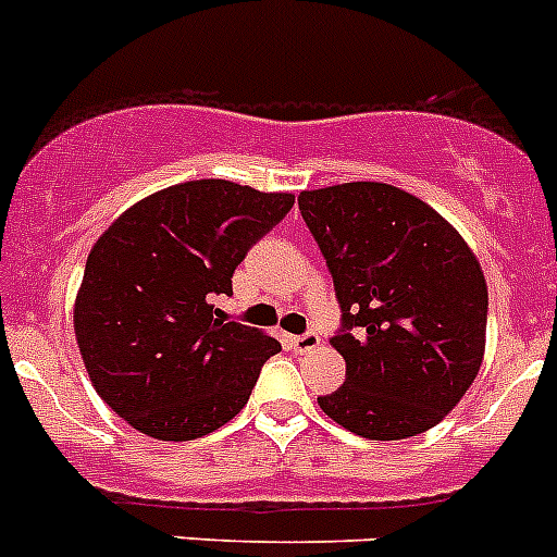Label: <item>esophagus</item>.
Listing matches in <instances>:
<instances>
[{
  "mask_svg": "<svg viewBox=\"0 0 557 557\" xmlns=\"http://www.w3.org/2000/svg\"><path fill=\"white\" fill-rule=\"evenodd\" d=\"M320 345V336L314 334V331H306V334L300 336H289V348L295 350V354H309V350H314Z\"/></svg>",
  "mask_w": 557,
  "mask_h": 557,
  "instance_id": "1",
  "label": "esophagus"
}]
</instances>
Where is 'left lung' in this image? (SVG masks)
Wrapping results in <instances>:
<instances>
[{"label": "left lung", "mask_w": 557, "mask_h": 557, "mask_svg": "<svg viewBox=\"0 0 557 557\" xmlns=\"http://www.w3.org/2000/svg\"><path fill=\"white\" fill-rule=\"evenodd\" d=\"M300 215L334 278L345 384L320 408L356 436H417L453 411L486 350L488 289L461 234L381 182L304 190Z\"/></svg>", "instance_id": "obj_1"}]
</instances>
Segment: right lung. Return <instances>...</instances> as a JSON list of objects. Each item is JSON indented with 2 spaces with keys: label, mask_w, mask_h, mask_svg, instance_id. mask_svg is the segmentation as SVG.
Here are the masks:
<instances>
[{
  "label": "right lung",
  "mask_w": 557,
  "mask_h": 557,
  "mask_svg": "<svg viewBox=\"0 0 557 557\" xmlns=\"http://www.w3.org/2000/svg\"><path fill=\"white\" fill-rule=\"evenodd\" d=\"M293 193L198 178L143 198L85 262L74 304L82 361L135 431L190 442L248 403L278 339L218 314L248 248L293 209Z\"/></svg>",
  "instance_id": "1"
}]
</instances>
